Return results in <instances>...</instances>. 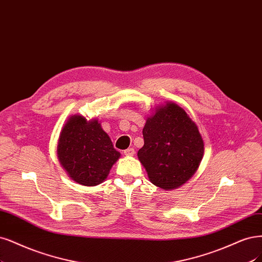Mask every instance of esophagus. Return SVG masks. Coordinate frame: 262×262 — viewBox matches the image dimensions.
I'll return each instance as SVG.
<instances>
[{
  "label": "esophagus",
  "instance_id": "obj_1",
  "mask_svg": "<svg viewBox=\"0 0 262 262\" xmlns=\"http://www.w3.org/2000/svg\"><path fill=\"white\" fill-rule=\"evenodd\" d=\"M123 152H124L125 156H133V155L135 154V150H134V148L130 147V148H128V149H125Z\"/></svg>",
  "mask_w": 262,
  "mask_h": 262
}]
</instances>
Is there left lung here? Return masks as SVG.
Masks as SVG:
<instances>
[{
  "label": "left lung",
  "mask_w": 262,
  "mask_h": 262,
  "mask_svg": "<svg viewBox=\"0 0 262 262\" xmlns=\"http://www.w3.org/2000/svg\"><path fill=\"white\" fill-rule=\"evenodd\" d=\"M144 145L138 151L149 181L174 189L191 179L201 165L204 141L183 108L168 102L156 108L143 128Z\"/></svg>",
  "instance_id": "left-lung-1"
}]
</instances>
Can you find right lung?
Wrapping results in <instances>:
<instances>
[{"label": "right lung", "instance_id": "1", "mask_svg": "<svg viewBox=\"0 0 262 262\" xmlns=\"http://www.w3.org/2000/svg\"><path fill=\"white\" fill-rule=\"evenodd\" d=\"M57 157L61 167L75 182L84 186L101 184L110 174L120 152L96 119L86 120L74 115L62 127Z\"/></svg>", "mask_w": 262, "mask_h": 262}]
</instances>
